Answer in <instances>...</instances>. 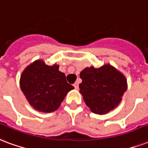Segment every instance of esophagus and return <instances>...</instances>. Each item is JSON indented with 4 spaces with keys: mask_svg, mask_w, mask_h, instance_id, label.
<instances>
[{
    "mask_svg": "<svg viewBox=\"0 0 148 148\" xmlns=\"http://www.w3.org/2000/svg\"><path fill=\"white\" fill-rule=\"evenodd\" d=\"M74 88H76V89H77V88H78V83H77V82L74 83Z\"/></svg>",
    "mask_w": 148,
    "mask_h": 148,
    "instance_id": "34e87169",
    "label": "esophagus"
}]
</instances>
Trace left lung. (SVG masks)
Here are the masks:
<instances>
[{
    "instance_id": "1",
    "label": "left lung",
    "mask_w": 148,
    "mask_h": 148,
    "mask_svg": "<svg viewBox=\"0 0 148 148\" xmlns=\"http://www.w3.org/2000/svg\"><path fill=\"white\" fill-rule=\"evenodd\" d=\"M82 82L80 92L92 112L104 114L120 103L127 90V81L123 74L110 64L99 68L86 67L80 73Z\"/></svg>"
}]
</instances>
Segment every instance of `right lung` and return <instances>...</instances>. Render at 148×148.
Listing matches in <instances>:
<instances>
[{
  "label": "right lung",
  "mask_w": 148,
  "mask_h": 148,
  "mask_svg": "<svg viewBox=\"0 0 148 148\" xmlns=\"http://www.w3.org/2000/svg\"><path fill=\"white\" fill-rule=\"evenodd\" d=\"M20 88L27 101L35 110L50 113L57 110L69 91L74 86L67 83L59 65H46L38 60L22 73Z\"/></svg>",
  "instance_id": "1"
}]
</instances>
